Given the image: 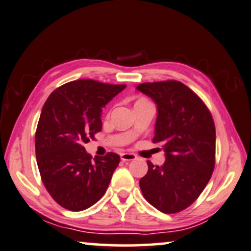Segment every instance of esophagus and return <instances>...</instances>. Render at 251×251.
<instances>
[{
  "mask_svg": "<svg viewBox=\"0 0 251 251\" xmlns=\"http://www.w3.org/2000/svg\"><path fill=\"white\" fill-rule=\"evenodd\" d=\"M120 158H122L123 162H129V160H134L138 158L134 153H131V152H123L120 153Z\"/></svg>",
  "mask_w": 251,
  "mask_h": 251,
  "instance_id": "34e87169",
  "label": "esophagus"
}]
</instances>
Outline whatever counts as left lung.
Instances as JSON below:
<instances>
[{
    "mask_svg": "<svg viewBox=\"0 0 251 251\" xmlns=\"http://www.w3.org/2000/svg\"><path fill=\"white\" fill-rule=\"evenodd\" d=\"M157 108L155 136L165 162L140 180L145 199L157 210L176 213L188 208L203 192L215 168L216 128L202 100L188 87L169 80L136 87Z\"/></svg>",
    "mask_w": 251,
    "mask_h": 251,
    "instance_id": "1",
    "label": "left lung"
}]
</instances>
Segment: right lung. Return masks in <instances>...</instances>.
I'll return each mask as SVG.
<instances>
[{"mask_svg":"<svg viewBox=\"0 0 251 251\" xmlns=\"http://www.w3.org/2000/svg\"><path fill=\"white\" fill-rule=\"evenodd\" d=\"M83 79L55 89L43 105L35 133L36 163L51 198L71 211H81L104 195L119 155L92 159L85 146L102 129V108L125 89Z\"/></svg>","mask_w":251,"mask_h":251,"instance_id":"right-lung-1","label":"right lung"}]
</instances>
